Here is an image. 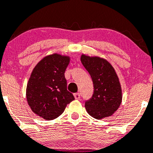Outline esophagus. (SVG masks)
<instances>
[{"instance_id": "esophagus-1", "label": "esophagus", "mask_w": 153, "mask_h": 153, "mask_svg": "<svg viewBox=\"0 0 153 153\" xmlns=\"http://www.w3.org/2000/svg\"><path fill=\"white\" fill-rule=\"evenodd\" d=\"M74 96H75V99H80V98H81V96H80L79 93H75V94H74Z\"/></svg>"}]
</instances>
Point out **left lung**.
I'll list each match as a JSON object with an SVG mask.
<instances>
[{"mask_svg": "<svg viewBox=\"0 0 153 153\" xmlns=\"http://www.w3.org/2000/svg\"><path fill=\"white\" fill-rule=\"evenodd\" d=\"M81 61L90 75L93 94L85 102L87 113L97 120L111 116L122 102V90L119 78L109 62L99 57L82 54Z\"/></svg>", "mask_w": 153, "mask_h": 153, "instance_id": "obj_1", "label": "left lung"}]
</instances>
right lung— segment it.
<instances>
[{
	"instance_id": "1",
	"label": "right lung",
	"mask_w": 153,
	"mask_h": 153,
	"mask_svg": "<svg viewBox=\"0 0 153 153\" xmlns=\"http://www.w3.org/2000/svg\"><path fill=\"white\" fill-rule=\"evenodd\" d=\"M69 57L54 54L34 67L27 85L26 96L33 112L47 120L56 119L75 99L67 90L65 71Z\"/></svg>"
}]
</instances>
